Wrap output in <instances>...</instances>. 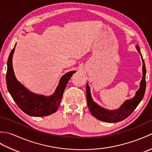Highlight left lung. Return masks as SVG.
I'll use <instances>...</instances> for the list:
<instances>
[{
	"label": "left lung",
	"instance_id": "obj_1",
	"mask_svg": "<svg viewBox=\"0 0 152 152\" xmlns=\"http://www.w3.org/2000/svg\"><path fill=\"white\" fill-rule=\"evenodd\" d=\"M136 48L138 53L140 54L142 61V78L140 83V88L137 91L134 97L131 99L126 100L119 108L110 110L106 109L96 104L92 99L88 82L87 83L86 97L88 108L91 114L95 118L98 119L99 120L108 123H116L124 120L132 114V112L134 110V109L137 107V106L139 104L140 101L142 100L146 87V70L142 56L140 53L139 46L137 45Z\"/></svg>",
	"mask_w": 152,
	"mask_h": 152
}]
</instances>
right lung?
I'll use <instances>...</instances> for the list:
<instances>
[{
	"instance_id": "right-lung-1",
	"label": "right lung",
	"mask_w": 152,
	"mask_h": 152,
	"mask_svg": "<svg viewBox=\"0 0 152 152\" xmlns=\"http://www.w3.org/2000/svg\"><path fill=\"white\" fill-rule=\"evenodd\" d=\"M14 49L10 54L7 62V72L6 80L10 94L22 111L28 115L44 117L56 112L59 108L67 83L76 71L73 70L61 77L56 91L50 96L36 94L30 91L15 78L13 69L12 57Z\"/></svg>"
}]
</instances>
